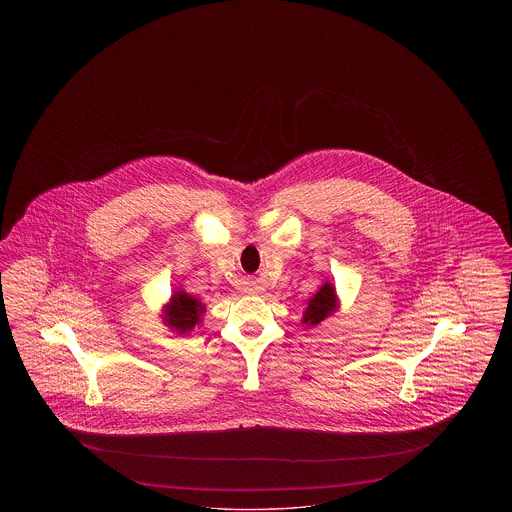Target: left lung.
I'll return each mask as SVG.
<instances>
[{"mask_svg": "<svg viewBox=\"0 0 512 512\" xmlns=\"http://www.w3.org/2000/svg\"><path fill=\"white\" fill-rule=\"evenodd\" d=\"M338 309V295L336 288L326 280L318 292L307 301V309L303 313V322L307 326H315L322 322L324 318L330 317Z\"/></svg>", "mask_w": 512, "mask_h": 512, "instance_id": "1", "label": "left lung"}]
</instances>
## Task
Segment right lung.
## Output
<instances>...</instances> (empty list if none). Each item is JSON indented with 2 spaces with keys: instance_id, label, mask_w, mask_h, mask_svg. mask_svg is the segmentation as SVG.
Here are the masks:
<instances>
[{
  "instance_id": "right-lung-1",
  "label": "right lung",
  "mask_w": 512,
  "mask_h": 512,
  "mask_svg": "<svg viewBox=\"0 0 512 512\" xmlns=\"http://www.w3.org/2000/svg\"><path fill=\"white\" fill-rule=\"evenodd\" d=\"M203 313H205V305L199 299H195L190 293L178 290L172 293L169 305H165L163 322L178 334H188L201 322Z\"/></svg>"
}]
</instances>
